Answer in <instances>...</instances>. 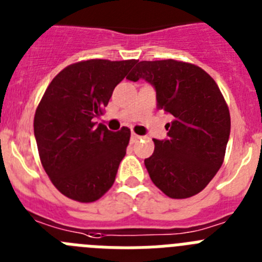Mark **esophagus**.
<instances>
[{
  "label": "esophagus",
  "mask_w": 262,
  "mask_h": 262,
  "mask_svg": "<svg viewBox=\"0 0 262 262\" xmlns=\"http://www.w3.org/2000/svg\"><path fill=\"white\" fill-rule=\"evenodd\" d=\"M141 138H142V137H141V136H138V134H136V133H132L130 141H132V142H137V141H138V140H141Z\"/></svg>",
  "instance_id": "34e87169"
}]
</instances>
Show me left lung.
<instances>
[{
    "mask_svg": "<svg viewBox=\"0 0 262 262\" xmlns=\"http://www.w3.org/2000/svg\"><path fill=\"white\" fill-rule=\"evenodd\" d=\"M126 78L151 83L158 110L173 117L168 138L154 140L145 159L151 181L171 199L200 193L222 166L230 137V111L218 84L197 65L176 60L141 61Z\"/></svg>",
    "mask_w": 262,
    "mask_h": 262,
    "instance_id": "obj_1",
    "label": "left lung"
}]
</instances>
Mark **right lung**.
<instances>
[{"instance_id":"obj_1","label":"right lung","mask_w":262,"mask_h":262,"mask_svg":"<svg viewBox=\"0 0 262 262\" xmlns=\"http://www.w3.org/2000/svg\"><path fill=\"white\" fill-rule=\"evenodd\" d=\"M137 62L79 61L47 87L35 112L34 133L44 171L68 199L94 202L114 185L130 129L111 132L94 119L103 115L115 87Z\"/></svg>"}]
</instances>
